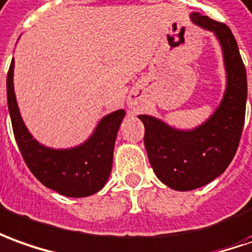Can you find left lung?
<instances>
[{"label": "left lung", "instance_id": "left-lung-1", "mask_svg": "<svg viewBox=\"0 0 252 252\" xmlns=\"http://www.w3.org/2000/svg\"><path fill=\"white\" fill-rule=\"evenodd\" d=\"M190 17L197 26L214 31L221 42L228 74L221 105L207 122L190 131L173 129L152 116H138L156 177L177 190L200 188L226 170L240 143L247 100L246 67L230 29L200 13Z\"/></svg>", "mask_w": 252, "mask_h": 252}]
</instances>
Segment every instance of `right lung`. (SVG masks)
<instances>
[{"mask_svg": "<svg viewBox=\"0 0 252 252\" xmlns=\"http://www.w3.org/2000/svg\"><path fill=\"white\" fill-rule=\"evenodd\" d=\"M13 67L12 62L6 76L8 108L13 134L27 167L38 181L60 195L85 197L98 192L112 169L116 133L125 111L119 109L103 118L93 136L76 148H46L31 137L22 121L13 90Z\"/></svg>", "mask_w": 252, "mask_h": 252, "instance_id": "right-lung-1", "label": "right lung"}]
</instances>
